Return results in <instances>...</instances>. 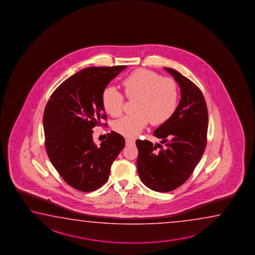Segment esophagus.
Returning <instances> with one entry per match:
<instances>
[{
	"label": "esophagus",
	"mask_w": 255,
	"mask_h": 255,
	"mask_svg": "<svg viewBox=\"0 0 255 255\" xmlns=\"http://www.w3.org/2000/svg\"><path fill=\"white\" fill-rule=\"evenodd\" d=\"M126 143L127 144H134V139L127 138L126 139Z\"/></svg>",
	"instance_id": "1"
}]
</instances>
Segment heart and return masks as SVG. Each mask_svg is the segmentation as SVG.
I'll use <instances>...</instances> for the list:
<instances>
[{
	"label": "heart",
	"mask_w": 255,
	"mask_h": 255,
	"mask_svg": "<svg viewBox=\"0 0 255 255\" xmlns=\"http://www.w3.org/2000/svg\"><path fill=\"white\" fill-rule=\"evenodd\" d=\"M121 85L126 97H136V113L115 121L113 129L127 137L139 134L151 122L160 125L172 116L177 105L178 92L176 81L168 77H161L149 69H135L126 77ZM102 104L111 116H121L124 109V95L114 87H107L102 95Z\"/></svg>",
	"instance_id": "b5f03b06"
}]
</instances>
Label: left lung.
I'll return each instance as SVG.
<instances>
[{
  "label": "left lung",
  "mask_w": 255,
  "mask_h": 255,
  "mask_svg": "<svg viewBox=\"0 0 255 255\" xmlns=\"http://www.w3.org/2000/svg\"><path fill=\"white\" fill-rule=\"evenodd\" d=\"M165 69L181 88V100L171 118L153 132L161 143L135 142L139 177L147 187L160 193L175 190L189 178L205 150L208 131L202 91L177 70Z\"/></svg>",
  "instance_id": "left-lung-1"
}]
</instances>
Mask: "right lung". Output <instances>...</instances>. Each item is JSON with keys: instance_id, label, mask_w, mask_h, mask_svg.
<instances>
[{"instance_id": "right-lung-1", "label": "right lung", "mask_w": 255, "mask_h": 255, "mask_svg": "<svg viewBox=\"0 0 255 255\" xmlns=\"http://www.w3.org/2000/svg\"><path fill=\"white\" fill-rule=\"evenodd\" d=\"M127 66L89 67L61 83L50 96L43 113L44 144L48 157L67 184L81 192L104 186L111 166L125 146L116 132L97 147L93 128L107 115L102 95L111 80ZM104 126L107 125L104 123Z\"/></svg>"}]
</instances>
